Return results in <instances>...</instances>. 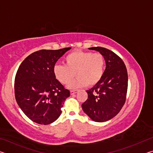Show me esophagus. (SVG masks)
Segmentation results:
<instances>
[{
  "label": "esophagus",
  "instance_id": "obj_1",
  "mask_svg": "<svg viewBox=\"0 0 153 153\" xmlns=\"http://www.w3.org/2000/svg\"><path fill=\"white\" fill-rule=\"evenodd\" d=\"M77 90H70V93H71V94H76V93L77 92Z\"/></svg>",
  "mask_w": 153,
  "mask_h": 153
}]
</instances>
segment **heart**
I'll return each instance as SVG.
<instances>
[{
  "instance_id": "heart-1",
  "label": "heart",
  "mask_w": 153,
  "mask_h": 153,
  "mask_svg": "<svg viewBox=\"0 0 153 153\" xmlns=\"http://www.w3.org/2000/svg\"><path fill=\"white\" fill-rule=\"evenodd\" d=\"M65 65H55L53 74L63 84H67L74 76L77 78L69 83L70 88L93 86L100 81L104 75L105 59L100 53L76 51L71 52L64 59Z\"/></svg>"
}]
</instances>
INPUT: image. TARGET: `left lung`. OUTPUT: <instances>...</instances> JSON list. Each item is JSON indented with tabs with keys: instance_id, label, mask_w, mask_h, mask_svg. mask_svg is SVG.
I'll use <instances>...</instances> for the list:
<instances>
[{
	"instance_id": "8db88e82",
	"label": "left lung",
	"mask_w": 153,
	"mask_h": 153,
	"mask_svg": "<svg viewBox=\"0 0 153 153\" xmlns=\"http://www.w3.org/2000/svg\"><path fill=\"white\" fill-rule=\"evenodd\" d=\"M105 56L106 69L100 81L87 90L88 98L82 107L84 113L97 122H104L118 114L126 102L128 71L120 56L107 48H89Z\"/></svg>"
}]
</instances>
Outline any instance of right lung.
<instances>
[{
  "instance_id": "right-lung-1",
  "label": "right lung",
  "mask_w": 153,
  "mask_h": 153,
  "mask_svg": "<svg viewBox=\"0 0 153 153\" xmlns=\"http://www.w3.org/2000/svg\"><path fill=\"white\" fill-rule=\"evenodd\" d=\"M71 48L40 50L25 58L15 78V96L18 105L35 123L48 125L57 120L69 90L56 79L53 67Z\"/></svg>"
}]
</instances>
